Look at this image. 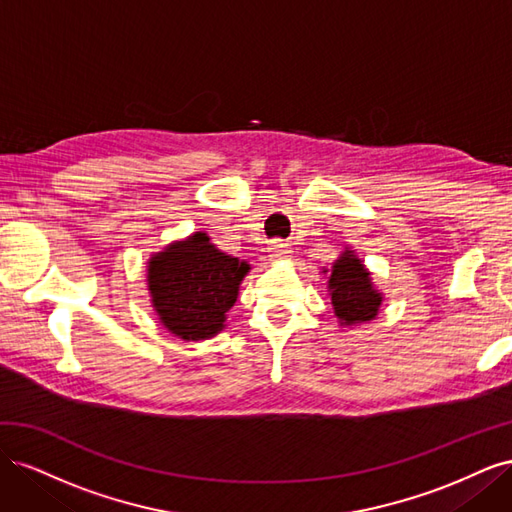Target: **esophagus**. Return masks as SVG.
Masks as SVG:
<instances>
[{
    "mask_svg": "<svg viewBox=\"0 0 512 512\" xmlns=\"http://www.w3.org/2000/svg\"><path fill=\"white\" fill-rule=\"evenodd\" d=\"M269 250H271L273 258H286L292 252L290 247H288V243H284V241H273Z\"/></svg>",
    "mask_w": 512,
    "mask_h": 512,
    "instance_id": "obj_1",
    "label": "esophagus"
}]
</instances>
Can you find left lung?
<instances>
[{
  "instance_id": "8db88e82",
  "label": "left lung",
  "mask_w": 512,
  "mask_h": 512,
  "mask_svg": "<svg viewBox=\"0 0 512 512\" xmlns=\"http://www.w3.org/2000/svg\"><path fill=\"white\" fill-rule=\"evenodd\" d=\"M329 294L342 327H356L374 320L382 305V292L374 288L371 273L352 250H346L333 262Z\"/></svg>"
}]
</instances>
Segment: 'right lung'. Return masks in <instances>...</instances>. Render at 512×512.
Here are the masks:
<instances>
[{
  "label": "right lung",
  "instance_id": "right-lung-1",
  "mask_svg": "<svg viewBox=\"0 0 512 512\" xmlns=\"http://www.w3.org/2000/svg\"><path fill=\"white\" fill-rule=\"evenodd\" d=\"M247 271L245 260L220 252L207 232H194L149 258L147 288L164 327L185 342H200L224 329Z\"/></svg>",
  "mask_w": 512,
  "mask_h": 512
}]
</instances>
